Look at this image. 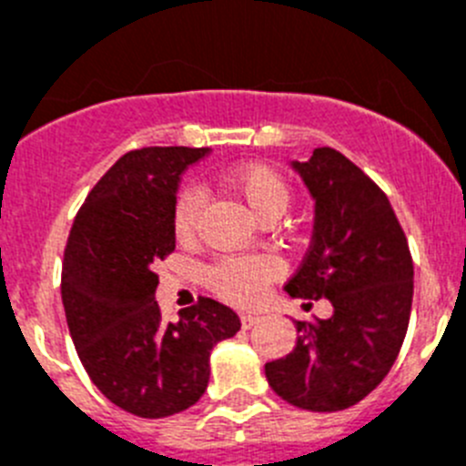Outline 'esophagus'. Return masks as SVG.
<instances>
[{"label":"esophagus","mask_w":466,"mask_h":466,"mask_svg":"<svg viewBox=\"0 0 466 466\" xmlns=\"http://www.w3.org/2000/svg\"><path fill=\"white\" fill-rule=\"evenodd\" d=\"M240 322L245 329H252L258 322L257 312H240Z\"/></svg>","instance_id":"34e87169"}]
</instances>
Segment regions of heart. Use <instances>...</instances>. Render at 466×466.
I'll return each instance as SVG.
<instances>
[{
  "mask_svg": "<svg viewBox=\"0 0 466 466\" xmlns=\"http://www.w3.org/2000/svg\"><path fill=\"white\" fill-rule=\"evenodd\" d=\"M226 184L258 221L268 217H279L289 205V184L278 170L268 166H242L236 167L226 177ZM203 193L188 187L177 196L175 212H172V226L177 238H191L196 233L198 219L203 212ZM282 270V263L275 257H238L221 258L208 270L209 289L236 306H249L263 294L266 284L275 279Z\"/></svg>",
  "mask_w": 466,
  "mask_h": 466,
  "instance_id": "obj_1",
  "label": "heart"
}]
</instances>
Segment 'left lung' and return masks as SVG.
I'll return each mask as SVG.
<instances>
[{
	"mask_svg": "<svg viewBox=\"0 0 466 466\" xmlns=\"http://www.w3.org/2000/svg\"><path fill=\"white\" fill-rule=\"evenodd\" d=\"M312 203V242L294 278L291 299H327L319 324L294 322L299 339L266 364L275 394L299 409L331 413L355 406L392 369L409 329L413 261L385 193L340 151L317 147L291 160Z\"/></svg>",
	"mask_w": 466,
	"mask_h": 466,
	"instance_id": "obj_1",
	"label": "left lung"
}]
</instances>
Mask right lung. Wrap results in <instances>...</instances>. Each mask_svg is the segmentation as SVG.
<instances>
[{"label":"right lung","instance_id":"1","mask_svg":"<svg viewBox=\"0 0 466 466\" xmlns=\"http://www.w3.org/2000/svg\"><path fill=\"white\" fill-rule=\"evenodd\" d=\"M209 149L127 151L81 205L63 261V306L95 387L139 418L182 413L203 397L209 355L240 331L236 310L200 299L163 322L154 263L175 249L179 177Z\"/></svg>","mask_w":466,"mask_h":466}]
</instances>
